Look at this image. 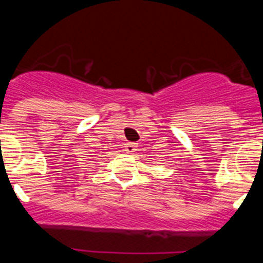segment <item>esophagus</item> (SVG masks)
Returning <instances> with one entry per match:
<instances>
[{
    "label": "esophagus",
    "mask_w": 263,
    "mask_h": 263,
    "mask_svg": "<svg viewBox=\"0 0 263 263\" xmlns=\"http://www.w3.org/2000/svg\"><path fill=\"white\" fill-rule=\"evenodd\" d=\"M125 152L129 153V154H133V153L137 152V143L129 142L125 145Z\"/></svg>",
    "instance_id": "obj_1"
}]
</instances>
